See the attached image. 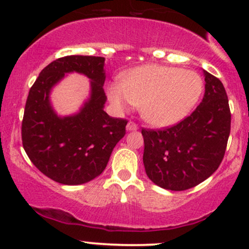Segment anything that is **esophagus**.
Masks as SVG:
<instances>
[{"mask_svg":"<svg viewBox=\"0 0 249 249\" xmlns=\"http://www.w3.org/2000/svg\"><path fill=\"white\" fill-rule=\"evenodd\" d=\"M126 130L127 131H136V130H138V125L136 124V123L134 122H128L127 123V125H126Z\"/></svg>","mask_w":249,"mask_h":249,"instance_id":"obj_1","label":"esophagus"}]
</instances>
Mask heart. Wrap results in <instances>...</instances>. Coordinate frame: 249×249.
<instances>
[{
    "mask_svg": "<svg viewBox=\"0 0 249 249\" xmlns=\"http://www.w3.org/2000/svg\"><path fill=\"white\" fill-rule=\"evenodd\" d=\"M201 91L202 79L194 71L152 64L126 73L122 85L108 88V97L118 110L136 105L147 123L168 126L192 110Z\"/></svg>",
    "mask_w": 249,
    "mask_h": 249,
    "instance_id": "obj_1",
    "label": "heart"
}]
</instances>
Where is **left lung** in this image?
<instances>
[{"label":"left lung","mask_w":249,"mask_h":249,"mask_svg":"<svg viewBox=\"0 0 249 249\" xmlns=\"http://www.w3.org/2000/svg\"><path fill=\"white\" fill-rule=\"evenodd\" d=\"M205 73V95L196 110L178 124L142 128L147 177L165 190L192 188L218 170L231 132V110L219 78Z\"/></svg>","instance_id":"1"}]
</instances>
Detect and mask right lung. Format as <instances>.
<instances>
[{"mask_svg":"<svg viewBox=\"0 0 249 249\" xmlns=\"http://www.w3.org/2000/svg\"><path fill=\"white\" fill-rule=\"evenodd\" d=\"M104 57L65 56L51 62L30 88L22 121V144L41 172L64 185H81L107 167L113 147L125 136L127 121L103 110L107 96ZM91 79V96L77 115L58 117L51 107V88L69 72Z\"/></svg>","mask_w":249,"mask_h":249,"instance_id":"add662e5","label":"right lung"}]
</instances>
